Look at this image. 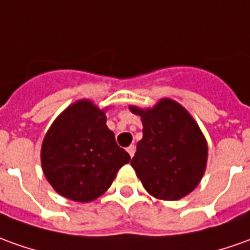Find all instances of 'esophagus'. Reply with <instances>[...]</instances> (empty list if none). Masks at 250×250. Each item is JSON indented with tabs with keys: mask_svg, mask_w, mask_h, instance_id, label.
Returning <instances> with one entry per match:
<instances>
[{
	"mask_svg": "<svg viewBox=\"0 0 250 250\" xmlns=\"http://www.w3.org/2000/svg\"><path fill=\"white\" fill-rule=\"evenodd\" d=\"M126 151H128V154L130 155V158H133V155H135L136 152V147L135 146H129V147L126 148Z\"/></svg>",
	"mask_w": 250,
	"mask_h": 250,
	"instance_id": "esophagus-1",
	"label": "esophagus"
}]
</instances>
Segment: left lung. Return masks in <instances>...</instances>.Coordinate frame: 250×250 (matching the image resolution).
Masks as SVG:
<instances>
[{
  "instance_id": "1",
  "label": "left lung",
  "mask_w": 250,
  "mask_h": 250,
  "mask_svg": "<svg viewBox=\"0 0 250 250\" xmlns=\"http://www.w3.org/2000/svg\"><path fill=\"white\" fill-rule=\"evenodd\" d=\"M129 110L143 122V139L130 165L144 189L167 201L193 192L206 173L208 144L190 113L170 98L152 107Z\"/></svg>"
}]
</instances>
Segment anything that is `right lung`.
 Returning <instances> with one entry per match:
<instances>
[{"instance_id":"right-lung-1","label":"right lung","mask_w":250,"mask_h":250,"mask_svg":"<svg viewBox=\"0 0 250 250\" xmlns=\"http://www.w3.org/2000/svg\"><path fill=\"white\" fill-rule=\"evenodd\" d=\"M108 107L89 99L69 104L46 132L41 148L43 174L65 199L89 203L101 197L130 161L106 125Z\"/></svg>"}]
</instances>
